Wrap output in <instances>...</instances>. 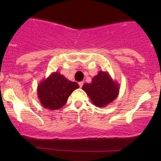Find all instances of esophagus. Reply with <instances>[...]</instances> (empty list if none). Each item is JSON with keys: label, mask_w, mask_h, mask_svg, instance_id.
<instances>
[{"label": "esophagus", "mask_w": 161, "mask_h": 161, "mask_svg": "<svg viewBox=\"0 0 161 161\" xmlns=\"http://www.w3.org/2000/svg\"><path fill=\"white\" fill-rule=\"evenodd\" d=\"M83 84H84V82H79V87H80V88H82V86H83Z\"/></svg>", "instance_id": "34e87169"}]
</instances>
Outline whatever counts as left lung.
I'll use <instances>...</instances> for the list:
<instances>
[{
  "mask_svg": "<svg viewBox=\"0 0 161 161\" xmlns=\"http://www.w3.org/2000/svg\"><path fill=\"white\" fill-rule=\"evenodd\" d=\"M82 89L93 104L98 108H104L117 97L119 85L113 80L108 72L99 71L97 75L92 78L91 83L83 85Z\"/></svg>",
  "mask_w": 161,
  "mask_h": 161,
  "instance_id": "1",
  "label": "left lung"
}]
</instances>
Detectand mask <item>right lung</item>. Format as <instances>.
<instances>
[{
    "label": "right lung",
    "mask_w": 161,
    "mask_h": 161,
    "mask_svg": "<svg viewBox=\"0 0 161 161\" xmlns=\"http://www.w3.org/2000/svg\"><path fill=\"white\" fill-rule=\"evenodd\" d=\"M79 86L65 78L58 72L52 73L38 86V97L42 106L48 110H57L64 106L72 92Z\"/></svg>",
    "instance_id": "add662e5"
}]
</instances>
